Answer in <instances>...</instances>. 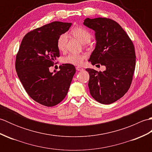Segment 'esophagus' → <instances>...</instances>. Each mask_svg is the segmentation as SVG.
Segmentation results:
<instances>
[{
    "mask_svg": "<svg viewBox=\"0 0 152 152\" xmlns=\"http://www.w3.org/2000/svg\"><path fill=\"white\" fill-rule=\"evenodd\" d=\"M76 70H78V71H82V70H83V68H82V67H80V66H77V67L76 68Z\"/></svg>",
    "mask_w": 152,
    "mask_h": 152,
    "instance_id": "obj_1",
    "label": "esophagus"
}]
</instances>
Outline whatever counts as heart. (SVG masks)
Returning a JSON list of instances; mask_svg holds the SVG:
<instances>
[{
    "mask_svg": "<svg viewBox=\"0 0 152 152\" xmlns=\"http://www.w3.org/2000/svg\"><path fill=\"white\" fill-rule=\"evenodd\" d=\"M71 33L77 39H78L82 43L87 44L91 41L92 35L86 28L78 27L74 28L71 31ZM69 39V36L66 33L61 34L58 38L57 42V46L59 51H64L66 49V44ZM86 55L85 54H73L70 53L66 56L64 57L63 61L64 63L72 64V65L80 66L82 64L83 61L86 59Z\"/></svg>",
    "mask_w": 152,
    "mask_h": 152,
    "instance_id": "1",
    "label": "heart"
}]
</instances>
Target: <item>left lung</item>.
<instances>
[{"label":"left lung","instance_id":"8db88e82","mask_svg":"<svg viewBox=\"0 0 152 152\" xmlns=\"http://www.w3.org/2000/svg\"><path fill=\"white\" fill-rule=\"evenodd\" d=\"M86 26L95 31L96 47L90 57L93 65H104L101 72L86 69L90 93L96 101L110 104L130 88L136 64L133 42L117 22L107 18H86Z\"/></svg>","mask_w":152,"mask_h":152}]
</instances>
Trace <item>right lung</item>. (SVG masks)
<instances>
[{
    "label": "right lung",
    "mask_w": 152,
    "mask_h": 152,
    "mask_svg": "<svg viewBox=\"0 0 152 152\" xmlns=\"http://www.w3.org/2000/svg\"><path fill=\"white\" fill-rule=\"evenodd\" d=\"M72 23L53 21L28 32L23 38L15 58V70L27 94L39 104L51 107L65 98L76 72L72 64H63L50 72L59 50L58 38Z\"/></svg>",
    "instance_id": "obj_1"
}]
</instances>
